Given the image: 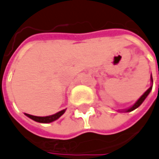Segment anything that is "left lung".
Here are the masks:
<instances>
[{
	"label": "left lung",
	"mask_w": 159,
	"mask_h": 159,
	"mask_svg": "<svg viewBox=\"0 0 159 159\" xmlns=\"http://www.w3.org/2000/svg\"><path fill=\"white\" fill-rule=\"evenodd\" d=\"M151 81H152V83H153V79H152V76H151ZM151 89H152V86H150V87H149V88H148V90H147V91H146V92H145V93L143 94V95H142V96H141V97H140V98H139V99L137 100V102H136V104H135V105H134L133 107H131L130 108L126 109V110H125V112H131V111H133V110H135L136 108H137V107H139V106H140V105H141V104H142V103L144 102V100H145V99L147 98V96H148V95L149 94L150 91H151Z\"/></svg>",
	"instance_id": "obj_1"
}]
</instances>
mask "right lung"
Listing matches in <instances>:
<instances>
[{"mask_svg": "<svg viewBox=\"0 0 159 159\" xmlns=\"http://www.w3.org/2000/svg\"><path fill=\"white\" fill-rule=\"evenodd\" d=\"M66 109H64L54 115H52V116H32V115H29V114H25L28 117H30L31 119L36 121L39 123H51L56 119H58L65 112Z\"/></svg>", "mask_w": 159, "mask_h": 159, "instance_id": "obj_1", "label": "right lung"}]
</instances>
